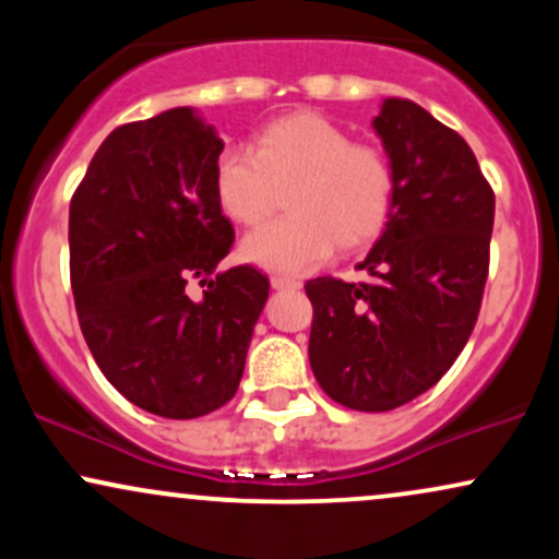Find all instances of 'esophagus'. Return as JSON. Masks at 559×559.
<instances>
[{"mask_svg":"<svg viewBox=\"0 0 559 559\" xmlns=\"http://www.w3.org/2000/svg\"><path fill=\"white\" fill-rule=\"evenodd\" d=\"M271 286L275 288V292H297L301 284L297 278H288V275H273Z\"/></svg>","mask_w":559,"mask_h":559,"instance_id":"34e87169","label":"esophagus"}]
</instances>
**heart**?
<instances>
[{
  "label": "heart",
  "mask_w": 559,
  "mask_h": 559,
  "mask_svg": "<svg viewBox=\"0 0 559 559\" xmlns=\"http://www.w3.org/2000/svg\"><path fill=\"white\" fill-rule=\"evenodd\" d=\"M286 189V213L241 241V258L275 273H307L336 243L355 249L386 223L394 176L381 150L352 144L349 133L316 112H294L254 133L252 150L223 152L215 197L241 226H258Z\"/></svg>",
  "instance_id": "1"
}]
</instances>
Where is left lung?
I'll use <instances>...</instances> for the list:
<instances>
[{
  "instance_id": "obj_1",
  "label": "left lung",
  "mask_w": 559,
  "mask_h": 559,
  "mask_svg": "<svg viewBox=\"0 0 559 559\" xmlns=\"http://www.w3.org/2000/svg\"><path fill=\"white\" fill-rule=\"evenodd\" d=\"M373 128L394 197L360 265L362 284L307 281L310 368L333 402L386 413L452 368L471 338L489 275L493 191L460 133L400 96Z\"/></svg>"
}]
</instances>
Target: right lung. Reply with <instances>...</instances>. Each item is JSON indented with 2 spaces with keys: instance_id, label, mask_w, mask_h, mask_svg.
Listing matches in <instances>:
<instances>
[{
  "instance_id": "obj_1",
  "label": "right lung",
  "mask_w": 559,
  "mask_h": 559,
  "mask_svg": "<svg viewBox=\"0 0 559 559\" xmlns=\"http://www.w3.org/2000/svg\"><path fill=\"white\" fill-rule=\"evenodd\" d=\"M221 152L215 126L173 107L115 128L70 202L83 338L107 381L159 418H199L236 394L271 292L258 267H217L234 243L215 197Z\"/></svg>"
}]
</instances>
